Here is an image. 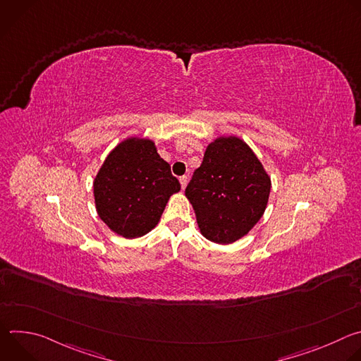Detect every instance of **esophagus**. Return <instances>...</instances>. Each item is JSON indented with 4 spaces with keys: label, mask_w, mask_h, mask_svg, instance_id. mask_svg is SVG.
I'll return each mask as SVG.
<instances>
[{
    "label": "esophagus",
    "mask_w": 361,
    "mask_h": 361,
    "mask_svg": "<svg viewBox=\"0 0 361 361\" xmlns=\"http://www.w3.org/2000/svg\"><path fill=\"white\" fill-rule=\"evenodd\" d=\"M180 184H181V188H185L187 184H188V177L187 176H181L180 177Z\"/></svg>",
    "instance_id": "34e87169"
}]
</instances>
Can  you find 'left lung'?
Here are the masks:
<instances>
[{
  "label": "left lung",
  "mask_w": 361,
  "mask_h": 361,
  "mask_svg": "<svg viewBox=\"0 0 361 361\" xmlns=\"http://www.w3.org/2000/svg\"><path fill=\"white\" fill-rule=\"evenodd\" d=\"M270 188L271 181L251 148L237 137H220L205 149L185 195L201 234L230 244L262 219Z\"/></svg>",
  "instance_id": "left-lung-1"
}]
</instances>
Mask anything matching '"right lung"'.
I'll return each instance as SVG.
<instances>
[{
	"label": "right lung",
	"instance_id": "1",
	"mask_svg": "<svg viewBox=\"0 0 361 361\" xmlns=\"http://www.w3.org/2000/svg\"><path fill=\"white\" fill-rule=\"evenodd\" d=\"M180 188L152 141L128 138L109 154L94 180L97 213L114 233L141 237L157 226Z\"/></svg>",
	"mask_w": 361,
	"mask_h": 361
}]
</instances>
